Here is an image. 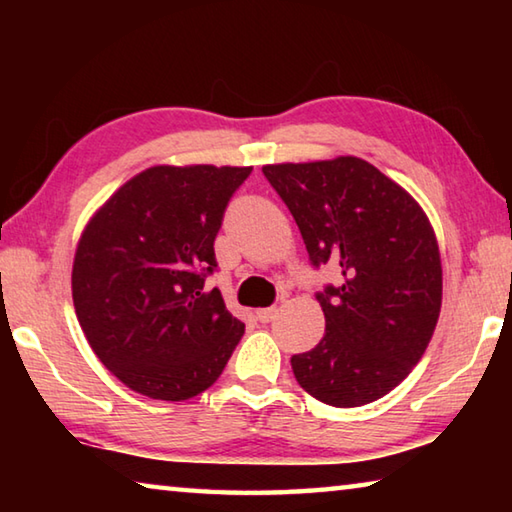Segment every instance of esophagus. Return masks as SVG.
Returning a JSON list of instances; mask_svg holds the SVG:
<instances>
[{
	"mask_svg": "<svg viewBox=\"0 0 512 512\" xmlns=\"http://www.w3.org/2000/svg\"><path fill=\"white\" fill-rule=\"evenodd\" d=\"M277 314V307H266V309H257V320L259 323H271Z\"/></svg>",
	"mask_w": 512,
	"mask_h": 512,
	"instance_id": "obj_1",
	"label": "esophagus"
}]
</instances>
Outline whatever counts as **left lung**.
Returning <instances> with one entry per match:
<instances>
[{
    "instance_id": "1",
    "label": "left lung",
    "mask_w": 512,
    "mask_h": 512,
    "mask_svg": "<svg viewBox=\"0 0 512 512\" xmlns=\"http://www.w3.org/2000/svg\"><path fill=\"white\" fill-rule=\"evenodd\" d=\"M262 171L296 219L311 264L343 275L339 287L316 293L325 336L293 354V375L329 406L375 402L422 359L438 323L443 268L427 214L354 155Z\"/></svg>"
}]
</instances>
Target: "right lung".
I'll list each match as a JSON object with an SVG mask.
<instances>
[{
    "label": "right lung",
    "mask_w": 512,
    "mask_h": 512,
    "mask_svg": "<svg viewBox=\"0 0 512 512\" xmlns=\"http://www.w3.org/2000/svg\"><path fill=\"white\" fill-rule=\"evenodd\" d=\"M253 167H151L121 185L85 225L72 298L90 348L112 375L151 400L183 402L210 388L244 336L225 309L214 239Z\"/></svg>",
    "instance_id": "right-lung-1"
}]
</instances>
